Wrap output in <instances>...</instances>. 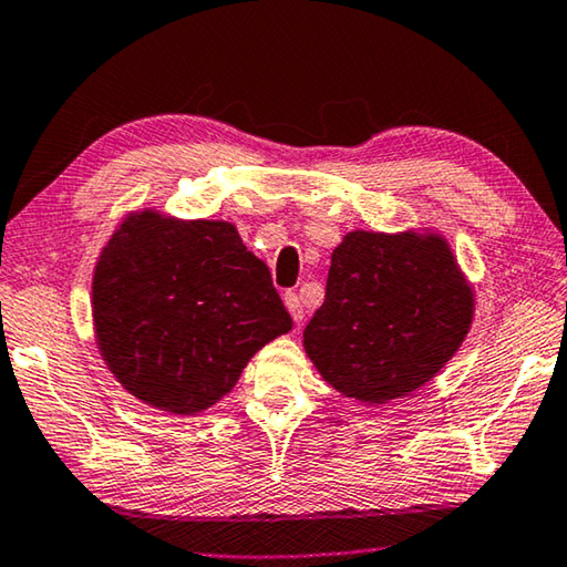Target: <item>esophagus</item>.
Returning <instances> with one entry per match:
<instances>
[{
    "label": "esophagus",
    "mask_w": 567,
    "mask_h": 567,
    "mask_svg": "<svg viewBox=\"0 0 567 567\" xmlns=\"http://www.w3.org/2000/svg\"><path fill=\"white\" fill-rule=\"evenodd\" d=\"M285 307L290 310L295 322H302L305 310H302V302H300V297H297V292H285Z\"/></svg>",
    "instance_id": "obj_1"
}]
</instances>
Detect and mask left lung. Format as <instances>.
<instances>
[{
	"label": "left lung",
	"mask_w": 567,
	"mask_h": 567,
	"mask_svg": "<svg viewBox=\"0 0 567 567\" xmlns=\"http://www.w3.org/2000/svg\"><path fill=\"white\" fill-rule=\"evenodd\" d=\"M473 310V287L445 237L354 229L334 247L324 302L302 342L328 385L385 405L443 370Z\"/></svg>",
	"instance_id": "8db88e82"
}]
</instances>
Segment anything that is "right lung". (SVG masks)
<instances>
[{
  "label": "right lung",
  "mask_w": 567,
  "mask_h": 567,
  "mask_svg": "<svg viewBox=\"0 0 567 567\" xmlns=\"http://www.w3.org/2000/svg\"><path fill=\"white\" fill-rule=\"evenodd\" d=\"M97 344L134 398L172 415L223 400L267 342L292 330L267 265L223 219L132 213L92 280Z\"/></svg>",
  "instance_id": "1"
}]
</instances>
